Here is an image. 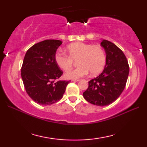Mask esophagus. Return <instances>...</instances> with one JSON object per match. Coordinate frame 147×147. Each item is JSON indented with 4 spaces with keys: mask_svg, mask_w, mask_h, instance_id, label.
<instances>
[{
    "mask_svg": "<svg viewBox=\"0 0 147 147\" xmlns=\"http://www.w3.org/2000/svg\"><path fill=\"white\" fill-rule=\"evenodd\" d=\"M72 80H73V82H78V81L80 80V79H73Z\"/></svg>",
    "mask_w": 147,
    "mask_h": 147,
    "instance_id": "obj_1",
    "label": "esophagus"
}]
</instances>
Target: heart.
Listing matches in <instances>:
<instances>
[{
	"mask_svg": "<svg viewBox=\"0 0 147 147\" xmlns=\"http://www.w3.org/2000/svg\"><path fill=\"white\" fill-rule=\"evenodd\" d=\"M68 55L58 52L54 59L59 68L68 71L73 68L74 61L79 66L74 70L67 72V78H78L86 76L89 72L92 75H96L103 70L106 65L105 52L101 47L84 43H74L67 47Z\"/></svg>",
	"mask_w": 147,
	"mask_h": 147,
	"instance_id": "heart-1",
	"label": "heart"
}]
</instances>
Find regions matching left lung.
<instances>
[{
	"instance_id": "1",
	"label": "left lung",
	"mask_w": 147,
	"mask_h": 147,
	"mask_svg": "<svg viewBox=\"0 0 147 147\" xmlns=\"http://www.w3.org/2000/svg\"><path fill=\"white\" fill-rule=\"evenodd\" d=\"M100 45L106 51V65L100 74L89 82L83 96L89 103L103 106L117 100L123 91L129 65L123 52L115 44L103 39Z\"/></svg>"
}]
</instances>
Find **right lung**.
Wrapping results in <instances>:
<instances>
[{
  "instance_id": "right-lung-1",
  "label": "right lung",
  "mask_w": 147,
  "mask_h": 147,
  "mask_svg": "<svg viewBox=\"0 0 147 147\" xmlns=\"http://www.w3.org/2000/svg\"><path fill=\"white\" fill-rule=\"evenodd\" d=\"M62 41L47 39L34 45L24 56L21 77L27 94L43 106L56 103L63 97L71 80H57L63 74L54 59Z\"/></svg>"
}]
</instances>
